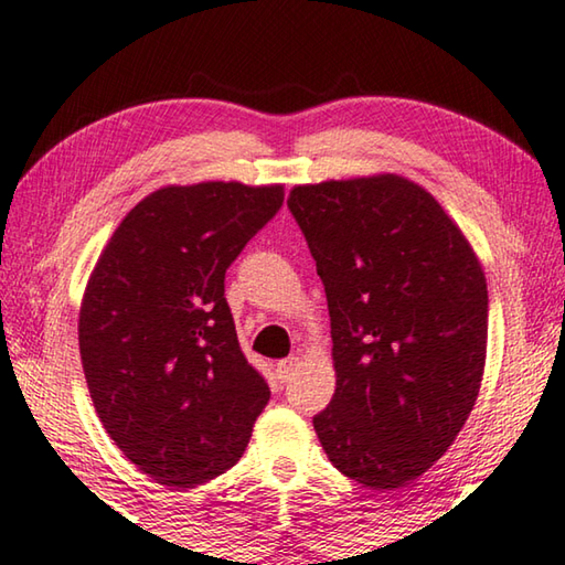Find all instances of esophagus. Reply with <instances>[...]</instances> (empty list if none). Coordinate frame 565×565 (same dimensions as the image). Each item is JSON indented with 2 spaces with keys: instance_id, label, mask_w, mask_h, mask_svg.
I'll use <instances>...</instances> for the list:
<instances>
[{
  "instance_id": "esophagus-1",
  "label": "esophagus",
  "mask_w": 565,
  "mask_h": 565,
  "mask_svg": "<svg viewBox=\"0 0 565 565\" xmlns=\"http://www.w3.org/2000/svg\"><path fill=\"white\" fill-rule=\"evenodd\" d=\"M299 366V356H286V360H281L279 364H276V377H279L281 382H286L294 374V370Z\"/></svg>"
}]
</instances>
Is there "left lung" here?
Returning <instances> with one entry per match:
<instances>
[{
    "instance_id": "left-lung-1",
    "label": "left lung",
    "mask_w": 565,
    "mask_h": 565,
    "mask_svg": "<svg viewBox=\"0 0 565 565\" xmlns=\"http://www.w3.org/2000/svg\"><path fill=\"white\" fill-rule=\"evenodd\" d=\"M286 203L324 284L334 342L319 443L364 488L407 486L476 407L488 349L476 250L433 193L397 173L294 185Z\"/></svg>"
}]
</instances>
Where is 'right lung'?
<instances>
[{
  "mask_svg": "<svg viewBox=\"0 0 565 565\" xmlns=\"http://www.w3.org/2000/svg\"><path fill=\"white\" fill-rule=\"evenodd\" d=\"M284 203V185H166L120 221L79 303L89 397L125 458L168 488L241 460L268 384L246 362L226 268Z\"/></svg>",
  "mask_w": 565,
  "mask_h": 565,
  "instance_id": "right-lung-1",
  "label": "right lung"
}]
</instances>
